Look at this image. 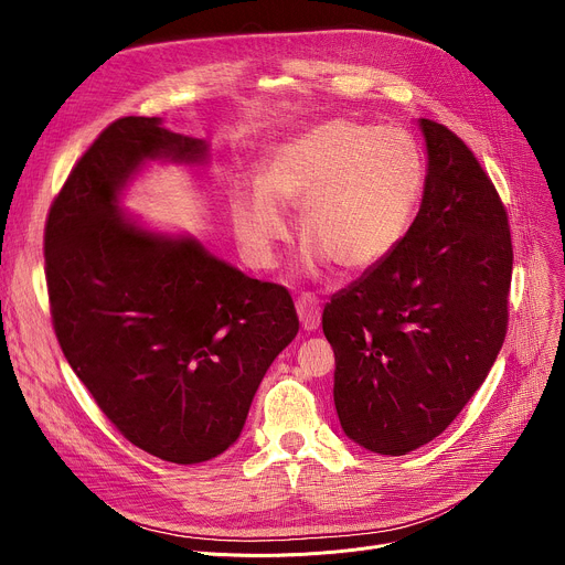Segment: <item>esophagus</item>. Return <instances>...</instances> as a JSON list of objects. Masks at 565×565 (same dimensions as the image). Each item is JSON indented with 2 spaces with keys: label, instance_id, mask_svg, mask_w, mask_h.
Listing matches in <instances>:
<instances>
[{
  "label": "esophagus",
  "instance_id": "obj_1",
  "mask_svg": "<svg viewBox=\"0 0 565 565\" xmlns=\"http://www.w3.org/2000/svg\"><path fill=\"white\" fill-rule=\"evenodd\" d=\"M298 316H300L305 332H316L320 328V309H318V300L313 298V295H309V292L300 295Z\"/></svg>",
  "mask_w": 565,
  "mask_h": 565
}]
</instances>
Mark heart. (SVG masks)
Masks as SVG:
<instances>
[{
    "instance_id": "obj_1",
    "label": "heart",
    "mask_w": 565,
    "mask_h": 565,
    "mask_svg": "<svg viewBox=\"0 0 565 565\" xmlns=\"http://www.w3.org/2000/svg\"><path fill=\"white\" fill-rule=\"evenodd\" d=\"M422 192L424 160L407 132L332 118L279 143L258 185L235 188L231 217L258 267H270L286 243V207H300L309 270L330 260L366 270L401 245Z\"/></svg>"
}]
</instances>
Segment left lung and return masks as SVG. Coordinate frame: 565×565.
Returning a JSON list of instances; mask_svg holds the SVG:
<instances>
[{"label":"left lung","mask_w":565,"mask_h":565,"mask_svg":"<svg viewBox=\"0 0 565 565\" xmlns=\"http://www.w3.org/2000/svg\"><path fill=\"white\" fill-rule=\"evenodd\" d=\"M426 181L401 245L322 311L343 433L380 456L424 447L486 382L507 337L513 245L479 160L419 118Z\"/></svg>","instance_id":"obj_1"}]
</instances>
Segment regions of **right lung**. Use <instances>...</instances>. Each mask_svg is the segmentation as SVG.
<instances>
[{
  "label": "right lung",
  "instance_id": "obj_1",
  "mask_svg": "<svg viewBox=\"0 0 565 565\" xmlns=\"http://www.w3.org/2000/svg\"><path fill=\"white\" fill-rule=\"evenodd\" d=\"M207 158L205 139L158 116L118 118L45 226L52 320L71 369L135 447L175 465L217 458L241 437L263 375L300 330L284 286L124 211L151 162L203 171Z\"/></svg>",
  "mask_w": 565,
  "mask_h": 565
}]
</instances>
